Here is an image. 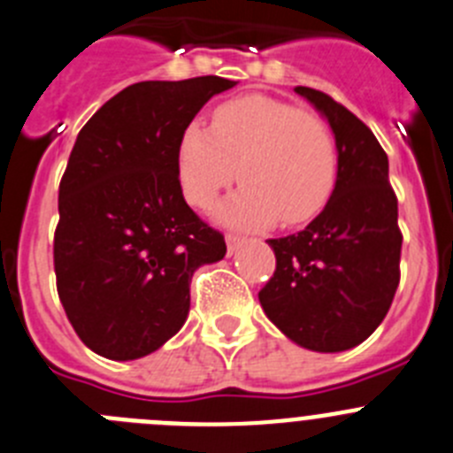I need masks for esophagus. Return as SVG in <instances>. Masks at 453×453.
Masks as SVG:
<instances>
[{
  "instance_id": "1",
  "label": "esophagus",
  "mask_w": 453,
  "mask_h": 453,
  "mask_svg": "<svg viewBox=\"0 0 453 453\" xmlns=\"http://www.w3.org/2000/svg\"><path fill=\"white\" fill-rule=\"evenodd\" d=\"M242 242H244V238H240V235L226 234V249H229V254L238 251V249L242 247Z\"/></svg>"
}]
</instances>
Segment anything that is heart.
Masks as SVG:
<instances>
[{
  "mask_svg": "<svg viewBox=\"0 0 453 453\" xmlns=\"http://www.w3.org/2000/svg\"><path fill=\"white\" fill-rule=\"evenodd\" d=\"M177 170L184 197L199 209L238 175L244 186L218 211L224 222L263 229L280 219L292 226L327 204L339 173L337 139L321 114L251 94L215 107L209 130L190 123L181 132Z\"/></svg>",
  "mask_w": 453,
  "mask_h": 453,
  "instance_id": "1",
  "label": "heart"
}]
</instances>
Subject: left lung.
I'll return each instance as SVG.
<instances>
[{"instance_id":"8db88e82","label":"left lung","mask_w":453,"mask_h":453,"mask_svg":"<svg viewBox=\"0 0 453 453\" xmlns=\"http://www.w3.org/2000/svg\"><path fill=\"white\" fill-rule=\"evenodd\" d=\"M327 119L337 184L303 231L267 240L276 272L258 292L269 321L298 346L342 352L384 321L400 285L402 231L388 157L371 127L323 91L296 87Z\"/></svg>"}]
</instances>
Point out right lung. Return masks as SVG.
<instances>
[{
    "mask_svg": "<svg viewBox=\"0 0 453 453\" xmlns=\"http://www.w3.org/2000/svg\"><path fill=\"white\" fill-rule=\"evenodd\" d=\"M219 76L126 87L85 123L58 190L56 285L66 319L96 355L127 362L180 332L190 278L226 254L224 235L186 204L180 136Z\"/></svg>",
    "mask_w": 453,
    "mask_h": 453,
    "instance_id": "right-lung-1",
    "label": "right lung"
}]
</instances>
